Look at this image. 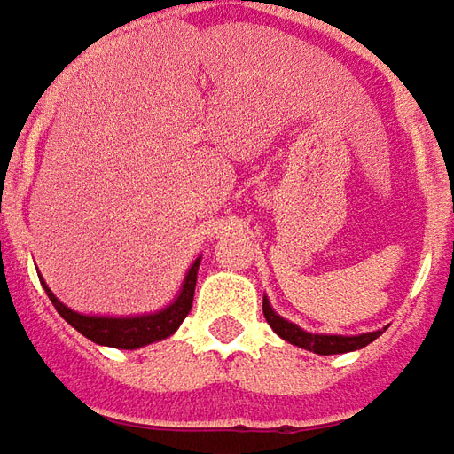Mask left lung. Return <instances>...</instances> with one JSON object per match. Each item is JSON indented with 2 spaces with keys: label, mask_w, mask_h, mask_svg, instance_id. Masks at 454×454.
Here are the masks:
<instances>
[{
  "label": "left lung",
  "mask_w": 454,
  "mask_h": 454,
  "mask_svg": "<svg viewBox=\"0 0 454 454\" xmlns=\"http://www.w3.org/2000/svg\"><path fill=\"white\" fill-rule=\"evenodd\" d=\"M263 317L271 325L276 335L291 342V345L315 352V355H345V352H355L362 349L369 342H374L376 337L384 335V330H374V333H362V335H323V333H308L303 327H298L291 320H286L284 315H278L269 303V298L263 295Z\"/></svg>",
  "instance_id": "1"
}]
</instances>
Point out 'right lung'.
Segmentation results:
<instances>
[{"mask_svg":"<svg viewBox=\"0 0 454 454\" xmlns=\"http://www.w3.org/2000/svg\"><path fill=\"white\" fill-rule=\"evenodd\" d=\"M198 266H200V256L191 263V269L183 278V286L178 295L173 298V303L166 308H160L156 313L144 315H85L78 310H70L66 303H60L56 294L51 291L41 278L43 291L51 298V303L56 308L60 317L70 323L80 335H85L90 342L102 347H114V349H139V347L153 345L159 340L170 337L181 323L185 320V315L191 313L192 308V294H195V281H198Z\"/></svg>","mask_w":454,"mask_h":454,"instance_id":"add662e5","label":"right lung"}]
</instances>
